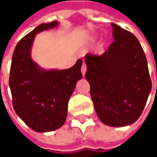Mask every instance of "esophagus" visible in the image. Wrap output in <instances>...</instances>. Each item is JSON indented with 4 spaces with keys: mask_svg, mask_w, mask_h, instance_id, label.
<instances>
[{
    "mask_svg": "<svg viewBox=\"0 0 157 157\" xmlns=\"http://www.w3.org/2000/svg\"><path fill=\"white\" fill-rule=\"evenodd\" d=\"M81 72L83 76H85L86 74V64L85 63H82V66H81Z\"/></svg>",
    "mask_w": 157,
    "mask_h": 157,
    "instance_id": "esophagus-1",
    "label": "esophagus"
}]
</instances>
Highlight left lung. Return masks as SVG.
I'll return each mask as SVG.
<instances>
[{"label":"left lung","mask_w":157,"mask_h":157,"mask_svg":"<svg viewBox=\"0 0 157 157\" xmlns=\"http://www.w3.org/2000/svg\"><path fill=\"white\" fill-rule=\"evenodd\" d=\"M112 27L114 41L107 51L86 55V78L99 119L110 127H124L141 116L152 83L136 36L114 23Z\"/></svg>","instance_id":"left-lung-1"}]
</instances>
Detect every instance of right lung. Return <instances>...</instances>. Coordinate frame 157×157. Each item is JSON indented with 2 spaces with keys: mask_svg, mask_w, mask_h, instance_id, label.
Here are the masks:
<instances>
[{
  "mask_svg": "<svg viewBox=\"0 0 157 157\" xmlns=\"http://www.w3.org/2000/svg\"><path fill=\"white\" fill-rule=\"evenodd\" d=\"M57 21L42 23L15 46L10 67L9 86L16 114L36 132L61 128L67 116L70 97L82 78V60L69 69H40L30 57L36 35L57 26Z\"/></svg>",
  "mask_w": 157,
  "mask_h": 157,
  "instance_id": "add662e5",
  "label": "right lung"
}]
</instances>
